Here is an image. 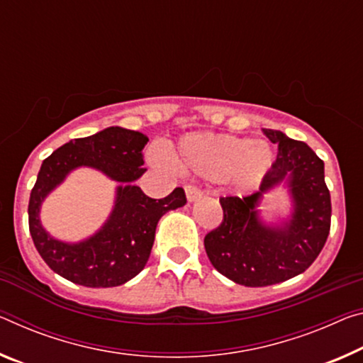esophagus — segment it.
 Masks as SVG:
<instances>
[{
    "mask_svg": "<svg viewBox=\"0 0 363 363\" xmlns=\"http://www.w3.org/2000/svg\"><path fill=\"white\" fill-rule=\"evenodd\" d=\"M186 195H187L189 202H195V200H199L200 197H202V191H200L197 186L189 184V186H186Z\"/></svg>",
    "mask_w": 363,
    "mask_h": 363,
    "instance_id": "1",
    "label": "esophagus"
}]
</instances>
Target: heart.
Listing matches in <instances>:
<instances>
[{"mask_svg":"<svg viewBox=\"0 0 363 363\" xmlns=\"http://www.w3.org/2000/svg\"><path fill=\"white\" fill-rule=\"evenodd\" d=\"M273 148L264 140L220 134L184 135L168 160L181 172L223 179L238 191H249L273 164Z\"/></svg>","mask_w":363,"mask_h":363,"instance_id":"obj_1","label":"heart"}]
</instances>
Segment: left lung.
<instances>
[{"label":"left lung","mask_w":363,"mask_h":363,"mask_svg":"<svg viewBox=\"0 0 363 363\" xmlns=\"http://www.w3.org/2000/svg\"><path fill=\"white\" fill-rule=\"evenodd\" d=\"M278 143V157L260 191L245 197H221L223 221L205 235V250L218 272L234 283L262 287L301 274L315 262L331 228V197L325 163L307 143L281 130L263 129ZM288 181L295 210L283 227H267L256 206L261 195Z\"/></svg>","instance_id":"obj_1"}]
</instances>
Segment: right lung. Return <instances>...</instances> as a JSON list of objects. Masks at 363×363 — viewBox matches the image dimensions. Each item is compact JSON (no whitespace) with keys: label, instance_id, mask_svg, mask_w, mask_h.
<instances>
[{"label":"right lung","instance_id":"right-lung-1","mask_svg":"<svg viewBox=\"0 0 363 363\" xmlns=\"http://www.w3.org/2000/svg\"><path fill=\"white\" fill-rule=\"evenodd\" d=\"M148 137L113 125L84 139H74L43 160L28 200V229L45 263L62 278L85 287H114L139 274L150 257L155 229L166 211L187 202L182 187L168 197L150 199L134 186L147 171L142 150ZM89 165L121 182L108 221L99 233L76 245L61 243L39 223V205L72 169Z\"/></svg>","mask_w":363,"mask_h":363}]
</instances>
